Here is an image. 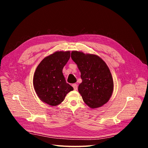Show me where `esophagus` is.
I'll return each mask as SVG.
<instances>
[{
  "instance_id": "1",
  "label": "esophagus",
  "mask_w": 148,
  "mask_h": 148,
  "mask_svg": "<svg viewBox=\"0 0 148 148\" xmlns=\"http://www.w3.org/2000/svg\"><path fill=\"white\" fill-rule=\"evenodd\" d=\"M72 86H73V87L74 88V89L75 90H77V85L76 84H73L72 85Z\"/></svg>"
}]
</instances>
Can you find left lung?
<instances>
[{"label": "left lung", "mask_w": 148, "mask_h": 148, "mask_svg": "<svg viewBox=\"0 0 148 148\" xmlns=\"http://www.w3.org/2000/svg\"><path fill=\"white\" fill-rule=\"evenodd\" d=\"M71 58L77 64L82 80L78 90L85 104L91 108L101 107L111 98L113 79L106 64L95 55L73 51Z\"/></svg>", "instance_id": "1"}]
</instances>
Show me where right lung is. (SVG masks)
<instances>
[{"mask_svg":"<svg viewBox=\"0 0 148 148\" xmlns=\"http://www.w3.org/2000/svg\"><path fill=\"white\" fill-rule=\"evenodd\" d=\"M70 51H56L43 60L38 65L33 84L38 97L50 106L64 101L66 94L73 87L66 82L63 68L70 58Z\"/></svg>","mask_w":148,"mask_h":148,"instance_id":"obj_1","label":"right lung"}]
</instances>
